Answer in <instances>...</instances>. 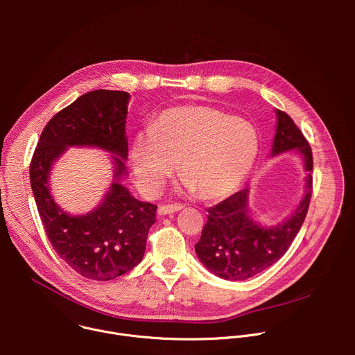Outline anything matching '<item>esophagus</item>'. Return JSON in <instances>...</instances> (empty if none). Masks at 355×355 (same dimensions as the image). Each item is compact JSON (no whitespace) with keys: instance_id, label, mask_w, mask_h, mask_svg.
<instances>
[{"instance_id":"esophagus-1","label":"esophagus","mask_w":355,"mask_h":355,"mask_svg":"<svg viewBox=\"0 0 355 355\" xmlns=\"http://www.w3.org/2000/svg\"><path fill=\"white\" fill-rule=\"evenodd\" d=\"M181 209H182V207L177 205V204L175 205H162V207H159L157 212H159V215H170V214L178 212Z\"/></svg>"}]
</instances>
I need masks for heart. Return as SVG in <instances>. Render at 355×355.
Here are the masks:
<instances>
[{"instance_id": "heart-1", "label": "heart", "mask_w": 355, "mask_h": 355, "mask_svg": "<svg viewBox=\"0 0 355 355\" xmlns=\"http://www.w3.org/2000/svg\"><path fill=\"white\" fill-rule=\"evenodd\" d=\"M260 150L257 129L239 116L208 105L166 110L151 130L136 135L130 166L143 193L160 192L178 174L207 202L232 195L248 175Z\"/></svg>"}]
</instances>
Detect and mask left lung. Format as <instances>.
I'll return each mask as SVG.
<instances>
[{
  "label": "left lung",
  "mask_w": 355,
  "mask_h": 355,
  "mask_svg": "<svg viewBox=\"0 0 355 355\" xmlns=\"http://www.w3.org/2000/svg\"><path fill=\"white\" fill-rule=\"evenodd\" d=\"M277 132L271 155L296 150L306 171L313 170L312 148L288 114L277 110ZM312 196V175L306 177L305 195L299 207L282 223L263 227L248 215V189H241L208 209L195 252L199 261L215 275L229 281L254 277L275 264L284 254L306 218Z\"/></svg>",
  "instance_id": "8db88e82"
}]
</instances>
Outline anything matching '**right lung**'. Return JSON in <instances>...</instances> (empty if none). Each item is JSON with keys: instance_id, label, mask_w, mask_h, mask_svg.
<instances>
[{"instance_id": "1", "label": "right lung", "mask_w": 355, "mask_h": 355, "mask_svg": "<svg viewBox=\"0 0 355 355\" xmlns=\"http://www.w3.org/2000/svg\"><path fill=\"white\" fill-rule=\"evenodd\" d=\"M129 98L125 91L111 89L78 96L47 122L29 167L31 187L50 244L69 267L88 279L110 281L136 267L144 256L147 233L156 222L157 207L137 200L121 184L126 174ZM71 145L101 146L119 156L114 157V182L105 200L94 211L77 217L62 211L48 188L51 166Z\"/></svg>"}]
</instances>
